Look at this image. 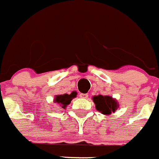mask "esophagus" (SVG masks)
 <instances>
[{
  "mask_svg": "<svg viewBox=\"0 0 159 159\" xmlns=\"http://www.w3.org/2000/svg\"><path fill=\"white\" fill-rule=\"evenodd\" d=\"M80 97H81V98H83V99H86L88 97V94L87 93H80Z\"/></svg>",
  "mask_w": 159,
  "mask_h": 159,
  "instance_id": "1",
  "label": "esophagus"
}]
</instances>
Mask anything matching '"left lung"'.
<instances>
[{
    "label": "left lung",
    "mask_w": 159,
    "mask_h": 159,
    "mask_svg": "<svg viewBox=\"0 0 159 159\" xmlns=\"http://www.w3.org/2000/svg\"><path fill=\"white\" fill-rule=\"evenodd\" d=\"M93 101L95 103L97 111L104 115H110L114 113L119 107V103L116 99L113 98L111 96L97 95L92 97Z\"/></svg>",
    "instance_id": "1"
}]
</instances>
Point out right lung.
<instances>
[{
    "instance_id": "right-lung-1",
    "label": "right lung",
    "mask_w": 159,
    "mask_h": 159,
    "mask_svg": "<svg viewBox=\"0 0 159 159\" xmlns=\"http://www.w3.org/2000/svg\"><path fill=\"white\" fill-rule=\"evenodd\" d=\"M76 97V92H72L70 94H61V95H56L55 97L53 102L56 103L59 107L65 109L66 107L71 103L72 100Z\"/></svg>"
}]
</instances>
